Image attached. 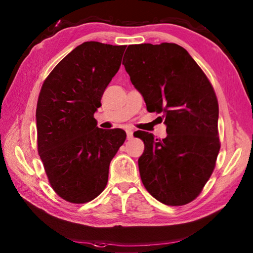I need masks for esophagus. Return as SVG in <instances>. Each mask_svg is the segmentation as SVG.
Instances as JSON below:
<instances>
[{
    "mask_svg": "<svg viewBox=\"0 0 253 253\" xmlns=\"http://www.w3.org/2000/svg\"><path fill=\"white\" fill-rule=\"evenodd\" d=\"M126 133H127V139L128 140H131V139L133 138V132L131 129H127L126 130Z\"/></svg>",
    "mask_w": 253,
    "mask_h": 253,
    "instance_id": "esophagus-1",
    "label": "esophagus"
}]
</instances>
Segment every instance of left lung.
Listing matches in <instances>:
<instances>
[{
	"mask_svg": "<svg viewBox=\"0 0 253 253\" xmlns=\"http://www.w3.org/2000/svg\"><path fill=\"white\" fill-rule=\"evenodd\" d=\"M123 65L149 112L162 114L168 136L139 131L138 160L148 192L166 206H185L200 195L221 148L218 102L207 75L175 43L128 45Z\"/></svg>",
	"mask_w": 253,
	"mask_h": 253,
	"instance_id": "left-lung-1",
	"label": "left lung"
}]
</instances>
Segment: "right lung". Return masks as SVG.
Wrapping results in <instances>:
<instances>
[{"instance_id":"add662e5","label":"right lung","mask_w":253,"mask_h":253,"mask_svg":"<svg viewBox=\"0 0 253 253\" xmlns=\"http://www.w3.org/2000/svg\"><path fill=\"white\" fill-rule=\"evenodd\" d=\"M126 45L84 42L53 68L38 98L37 142L52 189L71 203L104 190L112 159L125 142L120 128L96 127L94 112L120 69Z\"/></svg>"}]
</instances>
